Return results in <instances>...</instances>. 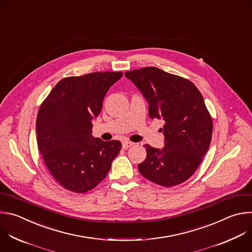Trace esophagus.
I'll return each instance as SVG.
<instances>
[{"label": "esophagus", "instance_id": "1", "mask_svg": "<svg viewBox=\"0 0 252 252\" xmlns=\"http://www.w3.org/2000/svg\"><path fill=\"white\" fill-rule=\"evenodd\" d=\"M133 145H134V143L131 142V141H124V142H123V148H124V149H128V148L132 147Z\"/></svg>", "mask_w": 252, "mask_h": 252}]
</instances>
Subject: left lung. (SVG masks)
Returning <instances> with one entry per match:
<instances>
[{
	"instance_id": "1",
	"label": "left lung",
	"mask_w": 252,
	"mask_h": 252,
	"mask_svg": "<svg viewBox=\"0 0 252 252\" xmlns=\"http://www.w3.org/2000/svg\"><path fill=\"white\" fill-rule=\"evenodd\" d=\"M125 75L148 100L151 119L164 121V148L143 146L147 158L138 164L139 172L165 188L185 183L200 164L211 141L212 120L200 92L189 80L155 66Z\"/></svg>"
}]
</instances>
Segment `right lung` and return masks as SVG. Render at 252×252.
Instances as JSON below:
<instances>
[{"instance_id": "1", "label": "right lung", "mask_w": 252, "mask_h": 252, "mask_svg": "<svg viewBox=\"0 0 252 252\" xmlns=\"http://www.w3.org/2000/svg\"><path fill=\"white\" fill-rule=\"evenodd\" d=\"M122 76V71H95L64 78L40 106L35 124L39 151L53 177L69 191L94 189L120 154V140L94 138L92 121Z\"/></svg>"}]
</instances>
